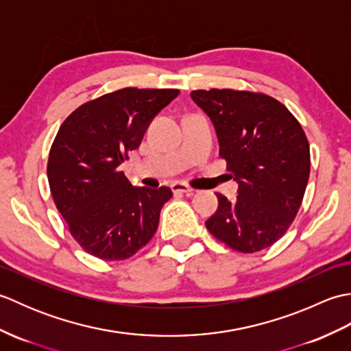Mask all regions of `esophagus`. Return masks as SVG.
Returning <instances> with one entry per match:
<instances>
[{"label":"esophagus","mask_w":351,"mask_h":351,"mask_svg":"<svg viewBox=\"0 0 351 351\" xmlns=\"http://www.w3.org/2000/svg\"><path fill=\"white\" fill-rule=\"evenodd\" d=\"M170 189H171V191L175 193H195L196 190L195 189H191L190 185H187V184H184V182H173L170 185Z\"/></svg>","instance_id":"34e87169"}]
</instances>
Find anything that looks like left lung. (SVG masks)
Here are the masks:
<instances>
[{
  "label": "left lung",
  "mask_w": 351,
  "mask_h": 351,
  "mask_svg": "<svg viewBox=\"0 0 351 351\" xmlns=\"http://www.w3.org/2000/svg\"><path fill=\"white\" fill-rule=\"evenodd\" d=\"M191 99L210 116L220 156L238 182L237 200L220 193L206 229L241 253L270 247L299 213L311 169L309 143L299 121L265 93L211 88Z\"/></svg>",
  "instance_id": "left-lung-1"
}]
</instances>
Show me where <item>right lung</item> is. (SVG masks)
Returning a JSON list of instances; mask_svg holds the SVG:
<instances>
[{"instance_id": "add662e5", "label": "right lung", "mask_w": 351, "mask_h": 351, "mask_svg": "<svg viewBox=\"0 0 351 351\" xmlns=\"http://www.w3.org/2000/svg\"><path fill=\"white\" fill-rule=\"evenodd\" d=\"M178 95V88L125 87L80 106L58 130L47 167L51 195L73 240L90 255L128 259L156 232L171 190L134 187L121 164Z\"/></svg>"}]
</instances>
